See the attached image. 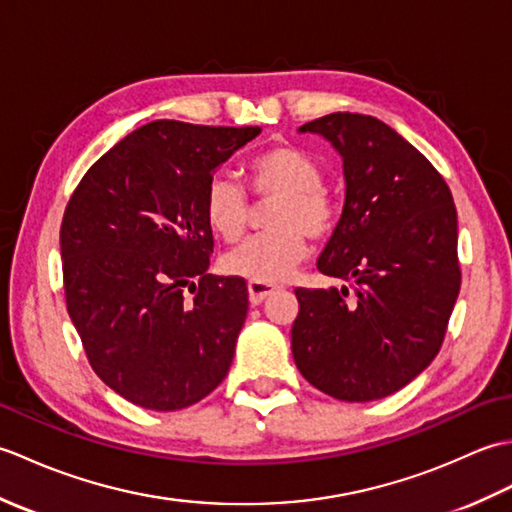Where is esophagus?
Returning <instances> with one entry per match:
<instances>
[{
	"label": "esophagus",
	"instance_id": "34e87169",
	"mask_svg": "<svg viewBox=\"0 0 512 512\" xmlns=\"http://www.w3.org/2000/svg\"><path fill=\"white\" fill-rule=\"evenodd\" d=\"M277 290V286L273 284H259V281H250L248 284V299L253 306H259V303L266 301L273 292Z\"/></svg>",
	"mask_w": 512,
	"mask_h": 512
}]
</instances>
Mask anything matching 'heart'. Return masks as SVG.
I'll return each mask as SVG.
<instances>
[{
    "label": "heart",
    "mask_w": 512,
    "mask_h": 512,
    "mask_svg": "<svg viewBox=\"0 0 512 512\" xmlns=\"http://www.w3.org/2000/svg\"><path fill=\"white\" fill-rule=\"evenodd\" d=\"M248 189L259 202H275L268 211L270 233L257 235L224 259V270L259 284L284 281L308 257L306 233L328 239L339 226V204L325 191L323 169L306 151L275 145L248 160ZM202 217L209 231L226 244L246 233L250 204L231 178L209 180L202 198Z\"/></svg>",
    "instance_id": "obj_1"
}]
</instances>
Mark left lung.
<instances>
[{
    "label": "left lung",
    "mask_w": 512,
    "mask_h": 512,
    "mask_svg": "<svg viewBox=\"0 0 512 512\" xmlns=\"http://www.w3.org/2000/svg\"><path fill=\"white\" fill-rule=\"evenodd\" d=\"M343 156L345 206L319 259L350 288H297L292 356L336 400L385 398L440 352L460 292L458 213L438 169L374 116L334 112L299 127Z\"/></svg>",
    "instance_id": "8db88e82"
}]
</instances>
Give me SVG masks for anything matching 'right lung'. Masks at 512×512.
Returning <instances> with one entry per match:
<instances>
[{
	"mask_svg": "<svg viewBox=\"0 0 512 512\" xmlns=\"http://www.w3.org/2000/svg\"><path fill=\"white\" fill-rule=\"evenodd\" d=\"M259 132L147 123L94 162L65 206V306L96 376L138 407H191L233 363L248 290L242 277L206 275L202 198Z\"/></svg>",
	"mask_w": 512,
	"mask_h": 512,
	"instance_id": "1",
	"label": "right lung"
}]
</instances>
